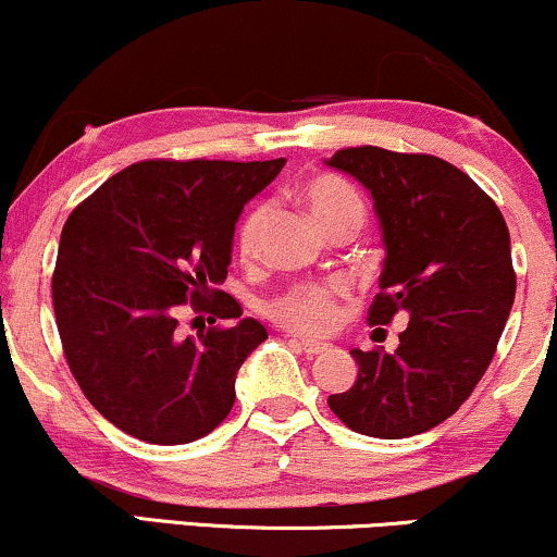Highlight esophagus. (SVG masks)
I'll list each match as a JSON object with an SVG mask.
<instances>
[{
    "label": "esophagus",
    "mask_w": 557,
    "mask_h": 557,
    "mask_svg": "<svg viewBox=\"0 0 557 557\" xmlns=\"http://www.w3.org/2000/svg\"><path fill=\"white\" fill-rule=\"evenodd\" d=\"M294 346L299 348V351H305L307 356H318V354H322V351H327V343H314V341H305V338H297V335H294V338H289Z\"/></svg>",
    "instance_id": "34e87169"
}]
</instances>
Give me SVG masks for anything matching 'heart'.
<instances>
[{"mask_svg":"<svg viewBox=\"0 0 557 557\" xmlns=\"http://www.w3.org/2000/svg\"><path fill=\"white\" fill-rule=\"evenodd\" d=\"M307 209L325 235L346 224H363L367 206L359 190L338 175H318L301 188ZM271 216V206L260 201L252 206L237 226V252L245 263H252L260 252V239ZM346 297V286L338 284H297L276 299L268 301V318L286 331L301 335L327 333L338 320V301Z\"/></svg>","mask_w":557,"mask_h":557,"instance_id":"obj_1","label":"heart"}]
</instances>
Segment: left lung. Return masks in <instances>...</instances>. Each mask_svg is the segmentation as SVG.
Wrapping results in <instances>:
<instances>
[{"label":"left lung","mask_w":557,"mask_h":557,"mask_svg":"<svg viewBox=\"0 0 557 557\" xmlns=\"http://www.w3.org/2000/svg\"><path fill=\"white\" fill-rule=\"evenodd\" d=\"M327 164L372 194L382 226L369 325L408 320L393 354L354 348L359 376L327 405L356 434H423L457 413L496 354L517 294L509 226L470 175L434 154L348 147Z\"/></svg>","instance_id":"1"}]
</instances>
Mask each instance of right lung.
Masks as SVG:
<instances>
[{"label":"right lung","mask_w":557,"mask_h":557,"mask_svg":"<svg viewBox=\"0 0 557 557\" xmlns=\"http://www.w3.org/2000/svg\"><path fill=\"white\" fill-rule=\"evenodd\" d=\"M286 160H144L85 198L61 230L53 312L74 380L100 416L149 444H188L235 405L243 361L268 338L219 292L245 203ZM190 300L215 320L176 333Z\"/></svg>","instance_id":"obj_1"}]
</instances>
